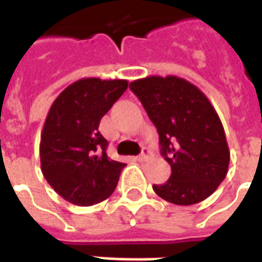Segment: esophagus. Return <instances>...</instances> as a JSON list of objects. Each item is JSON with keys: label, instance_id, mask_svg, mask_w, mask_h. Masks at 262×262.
I'll return each mask as SVG.
<instances>
[{"label": "esophagus", "instance_id": "1", "mask_svg": "<svg viewBox=\"0 0 262 262\" xmlns=\"http://www.w3.org/2000/svg\"><path fill=\"white\" fill-rule=\"evenodd\" d=\"M150 157H151V151H150L148 148H143L142 154H140V156H137L136 160L137 161H147Z\"/></svg>", "mask_w": 262, "mask_h": 262}]
</instances>
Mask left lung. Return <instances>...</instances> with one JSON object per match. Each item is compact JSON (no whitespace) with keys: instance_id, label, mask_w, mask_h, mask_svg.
<instances>
[{"instance_id":"1","label":"left lung","mask_w":262,"mask_h":262,"mask_svg":"<svg viewBox=\"0 0 262 262\" xmlns=\"http://www.w3.org/2000/svg\"><path fill=\"white\" fill-rule=\"evenodd\" d=\"M157 127L161 154L171 165L168 181L154 192L174 205L202 202L227 176L230 151L219 115L206 95L176 75H150L130 82Z\"/></svg>"}]
</instances>
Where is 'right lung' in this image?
Returning <instances> with one entry per match:
<instances>
[{"mask_svg":"<svg viewBox=\"0 0 262 262\" xmlns=\"http://www.w3.org/2000/svg\"><path fill=\"white\" fill-rule=\"evenodd\" d=\"M126 80L81 78L50 106L40 135V167L49 185L73 205L91 206L112 195L126 164L106 156L99 122L126 91Z\"/></svg>","mask_w":262,"mask_h":262,"instance_id":"obj_1","label":"right lung"}]
</instances>
